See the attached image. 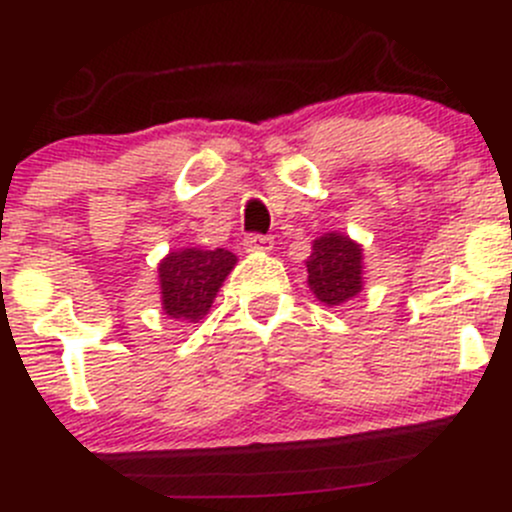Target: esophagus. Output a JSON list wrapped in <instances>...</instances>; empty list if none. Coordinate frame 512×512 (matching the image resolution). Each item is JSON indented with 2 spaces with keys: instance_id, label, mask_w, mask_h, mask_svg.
<instances>
[{
  "instance_id": "34e87169",
  "label": "esophagus",
  "mask_w": 512,
  "mask_h": 512,
  "mask_svg": "<svg viewBox=\"0 0 512 512\" xmlns=\"http://www.w3.org/2000/svg\"><path fill=\"white\" fill-rule=\"evenodd\" d=\"M242 245L250 252H267L274 247V238H270V235H247Z\"/></svg>"
}]
</instances>
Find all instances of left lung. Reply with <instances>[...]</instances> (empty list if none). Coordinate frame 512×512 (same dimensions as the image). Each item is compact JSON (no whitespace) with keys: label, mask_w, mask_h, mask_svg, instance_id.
Returning a JSON list of instances; mask_svg holds the SVG:
<instances>
[{"label":"left lung","mask_w":512,"mask_h":512,"mask_svg":"<svg viewBox=\"0 0 512 512\" xmlns=\"http://www.w3.org/2000/svg\"><path fill=\"white\" fill-rule=\"evenodd\" d=\"M309 289L326 306H341L363 292V245L348 235L331 230L311 242L306 260Z\"/></svg>","instance_id":"left-lung-1"}]
</instances>
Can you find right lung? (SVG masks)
<instances>
[{
	"mask_svg": "<svg viewBox=\"0 0 512 512\" xmlns=\"http://www.w3.org/2000/svg\"><path fill=\"white\" fill-rule=\"evenodd\" d=\"M235 265L238 257L225 247H181L169 252L157 267L161 311L174 321L198 324L211 311L215 294Z\"/></svg>",
	"mask_w": 512,
	"mask_h": 512,
	"instance_id": "right-lung-1",
	"label": "right lung"
}]
</instances>
